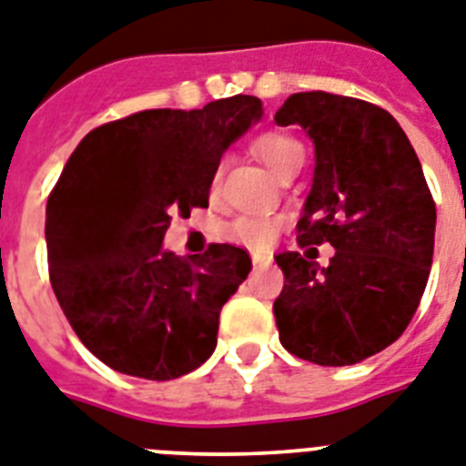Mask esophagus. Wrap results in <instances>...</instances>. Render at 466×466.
I'll list each match as a JSON object with an SVG mask.
<instances>
[{"instance_id":"obj_1","label":"esophagus","mask_w":466,"mask_h":466,"mask_svg":"<svg viewBox=\"0 0 466 466\" xmlns=\"http://www.w3.org/2000/svg\"><path fill=\"white\" fill-rule=\"evenodd\" d=\"M253 265H256V268H265V265H269V260H272V258L269 256H265V253H253Z\"/></svg>"}]
</instances>
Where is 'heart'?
I'll return each mask as SVG.
<instances>
[{
	"mask_svg": "<svg viewBox=\"0 0 466 466\" xmlns=\"http://www.w3.org/2000/svg\"><path fill=\"white\" fill-rule=\"evenodd\" d=\"M251 148L253 154L263 160L277 177H281L296 163L303 160V147H300L299 139H293L291 135L279 130L258 135L251 142ZM220 175L222 163L215 167L213 179H210L213 189L220 185ZM277 229H279V218H272V215H237L234 220L225 225V239L246 246V248H253V251H263V248L272 244Z\"/></svg>",
	"mask_w": 466,
	"mask_h": 466,
	"instance_id": "b5f03b06",
	"label": "heart"
}]
</instances>
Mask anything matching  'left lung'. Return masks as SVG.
Listing matches in <instances>:
<instances>
[{"instance_id": "1", "label": "left lung", "mask_w": 466, "mask_h": 466, "mask_svg": "<svg viewBox=\"0 0 466 466\" xmlns=\"http://www.w3.org/2000/svg\"><path fill=\"white\" fill-rule=\"evenodd\" d=\"M275 120L303 125L315 142L299 246L336 248L327 268L299 251L275 258L279 341L315 365H355L398 341L420 308L436 203L408 135L381 106L318 89L289 96Z\"/></svg>"}]
</instances>
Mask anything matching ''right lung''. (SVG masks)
Returning a JSON list of instances; mask_svg holds the SVG:
<instances>
[{
    "label": "right lung",
    "mask_w": 466,
    "mask_h": 466,
    "mask_svg": "<svg viewBox=\"0 0 466 466\" xmlns=\"http://www.w3.org/2000/svg\"><path fill=\"white\" fill-rule=\"evenodd\" d=\"M260 111L248 94L148 108L94 127L70 154L46 201L49 281L77 339L116 372L167 381L215 350L248 251L210 244L187 260L160 244L170 215L208 208L222 151Z\"/></svg>",
    "instance_id": "right-lung-1"
}]
</instances>
